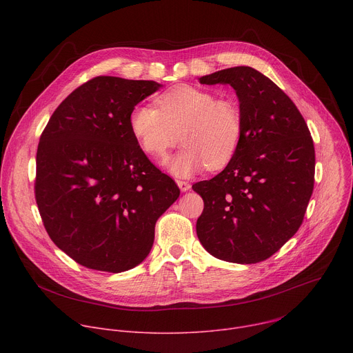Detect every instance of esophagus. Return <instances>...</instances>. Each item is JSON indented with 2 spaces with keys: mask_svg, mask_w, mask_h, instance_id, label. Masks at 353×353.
<instances>
[{
  "mask_svg": "<svg viewBox=\"0 0 353 353\" xmlns=\"http://www.w3.org/2000/svg\"><path fill=\"white\" fill-rule=\"evenodd\" d=\"M177 183V185H179V188L183 191V192H185V191H188L190 188H191V184L188 183V181H183V180H177L176 181Z\"/></svg>",
  "mask_w": 353,
  "mask_h": 353,
  "instance_id": "34e87169",
  "label": "esophagus"
}]
</instances>
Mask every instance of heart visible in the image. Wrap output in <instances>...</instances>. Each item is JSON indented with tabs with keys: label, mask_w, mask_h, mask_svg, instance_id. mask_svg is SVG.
<instances>
[{
	"label": "heart",
	"mask_w": 353,
	"mask_h": 353,
	"mask_svg": "<svg viewBox=\"0 0 353 353\" xmlns=\"http://www.w3.org/2000/svg\"><path fill=\"white\" fill-rule=\"evenodd\" d=\"M158 109L138 105L130 114V130L139 148L162 159L179 142L183 131L184 148L166 162L177 177H190L210 168H223L236 154L243 135V120L233 99L191 85L176 86L157 97Z\"/></svg>",
	"instance_id": "heart-1"
}]
</instances>
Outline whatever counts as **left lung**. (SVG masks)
I'll return each instance as SVG.
<instances>
[{
	"label": "left lung",
	"mask_w": 353,
	"mask_h": 353,
	"mask_svg": "<svg viewBox=\"0 0 353 353\" xmlns=\"http://www.w3.org/2000/svg\"><path fill=\"white\" fill-rule=\"evenodd\" d=\"M199 83L234 89L243 135L228 166L192 185L204 199L196 236L219 260L264 261L303 222L314 187L310 131L289 96L254 68L221 70Z\"/></svg>",
	"instance_id": "8db88e82"
}]
</instances>
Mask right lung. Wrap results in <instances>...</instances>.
<instances>
[{
    "instance_id": "right-lung-1",
    "label": "right lung",
    "mask_w": 353,
    "mask_h": 353,
    "mask_svg": "<svg viewBox=\"0 0 353 353\" xmlns=\"http://www.w3.org/2000/svg\"><path fill=\"white\" fill-rule=\"evenodd\" d=\"M161 86L96 77L63 100L40 137L34 194L43 225L86 268L117 274L141 264L157 221L180 195L128 123L132 109Z\"/></svg>"
}]
</instances>
